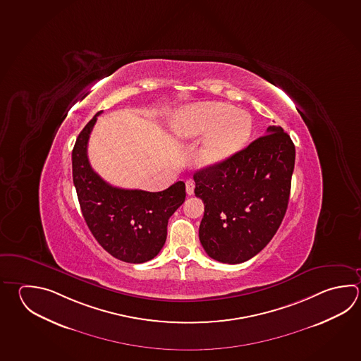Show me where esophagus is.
<instances>
[{
	"label": "esophagus",
	"instance_id": "esophagus-1",
	"mask_svg": "<svg viewBox=\"0 0 361 361\" xmlns=\"http://www.w3.org/2000/svg\"><path fill=\"white\" fill-rule=\"evenodd\" d=\"M194 189H195V184H194V181H186V192H188V195H192L194 194Z\"/></svg>",
	"mask_w": 361,
	"mask_h": 361
}]
</instances>
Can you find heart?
I'll return each mask as SVG.
<instances>
[{
	"label": "heart",
	"mask_w": 361,
	"mask_h": 361,
	"mask_svg": "<svg viewBox=\"0 0 361 361\" xmlns=\"http://www.w3.org/2000/svg\"><path fill=\"white\" fill-rule=\"evenodd\" d=\"M171 129L185 140L205 136L199 148V161L217 167L245 148L252 135V117L224 102H200L178 109Z\"/></svg>",
	"instance_id": "b5f03b06"
}]
</instances>
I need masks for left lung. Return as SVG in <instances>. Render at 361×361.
Segmentation results:
<instances>
[{"label":"left lung","instance_id":"1","mask_svg":"<svg viewBox=\"0 0 361 361\" xmlns=\"http://www.w3.org/2000/svg\"><path fill=\"white\" fill-rule=\"evenodd\" d=\"M293 166V140L273 125L226 164L195 172L199 238L212 259L238 264L266 247L285 217Z\"/></svg>","mask_w":361,"mask_h":361}]
</instances>
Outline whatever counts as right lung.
Returning a JSON list of instances; mask_svg holds the SVG:
<instances>
[{"instance_id": "right-lung-1", "label": "right lung", "mask_w": 361, "mask_h": 361, "mask_svg": "<svg viewBox=\"0 0 361 361\" xmlns=\"http://www.w3.org/2000/svg\"><path fill=\"white\" fill-rule=\"evenodd\" d=\"M97 112L80 131L73 149V181L82 217L95 240L112 257L144 263L164 247L171 216L185 202L184 181L158 192L120 189L95 173L88 159V140Z\"/></svg>"}]
</instances>
